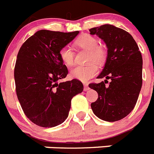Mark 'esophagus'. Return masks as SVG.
<instances>
[{
  "label": "esophagus",
  "mask_w": 154,
  "mask_h": 154,
  "mask_svg": "<svg viewBox=\"0 0 154 154\" xmlns=\"http://www.w3.org/2000/svg\"><path fill=\"white\" fill-rule=\"evenodd\" d=\"M89 90V87H88V83H84V91H88Z\"/></svg>",
  "instance_id": "1"
}]
</instances>
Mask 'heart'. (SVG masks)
<instances>
[{"instance_id":"1","label":"heart","mask_w":154,"mask_h":154,"mask_svg":"<svg viewBox=\"0 0 154 154\" xmlns=\"http://www.w3.org/2000/svg\"><path fill=\"white\" fill-rule=\"evenodd\" d=\"M75 45L81 50L88 52L87 62L90 63L85 66H77L70 70V76L81 81H87L97 73V66L92 63L102 65L106 59V50L103 46L99 45L96 37L91 35H84L75 41ZM59 56L66 66H72L74 63L75 54L69 46L62 48L59 51Z\"/></svg>"}]
</instances>
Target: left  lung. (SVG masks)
I'll return each mask as SVG.
<instances>
[{"instance_id": "left-lung-1", "label": "left lung", "mask_w": 154, "mask_h": 154, "mask_svg": "<svg viewBox=\"0 0 154 154\" xmlns=\"http://www.w3.org/2000/svg\"><path fill=\"white\" fill-rule=\"evenodd\" d=\"M89 31L103 40L108 48L105 66L98 77L106 80L89 84L98 93L91 109L103 121H120L132 111L139 98L143 84L142 55L132 36L123 29L106 24ZM109 79L111 81L106 85Z\"/></svg>"}]
</instances>
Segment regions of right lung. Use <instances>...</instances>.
I'll return each instance as SVG.
<instances>
[{
    "label": "right lung",
    "mask_w": 154,
    "mask_h": 154,
    "mask_svg": "<svg viewBox=\"0 0 154 154\" xmlns=\"http://www.w3.org/2000/svg\"><path fill=\"white\" fill-rule=\"evenodd\" d=\"M78 33L41 29L19 49L14 69L16 95L27 118L40 127L52 128L64 122L71 99L83 91L79 80L58 82L68 74L59 51Z\"/></svg>",
    "instance_id": "right-lung-1"
}]
</instances>
